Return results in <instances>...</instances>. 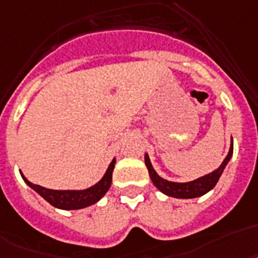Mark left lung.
I'll return each mask as SVG.
<instances>
[{"label":"left lung","instance_id":"obj_1","mask_svg":"<svg viewBox=\"0 0 258 258\" xmlns=\"http://www.w3.org/2000/svg\"><path fill=\"white\" fill-rule=\"evenodd\" d=\"M232 154H233V140H232V146L229 148L227 158L224 159V162L221 163V165L216 171H213L212 173H208V175H205L203 177H199V179L194 180V181H189V183H173V181L162 179L158 173L155 172V169L152 168V164H151L147 154L144 156V162H146V165H147L148 173H150L152 183L155 184V187L158 188L159 190H162L163 194L176 199H194L203 196V195L209 192L216 185L224 168H225V165L231 160Z\"/></svg>","mask_w":258,"mask_h":258}]
</instances>
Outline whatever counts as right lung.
Instances as JSON below:
<instances>
[{"mask_svg":"<svg viewBox=\"0 0 258 258\" xmlns=\"http://www.w3.org/2000/svg\"><path fill=\"white\" fill-rule=\"evenodd\" d=\"M115 167V159L108 165L107 171L104 173L99 183H96L93 187L87 188L83 190H55V189H47L45 187L37 185V184L30 183L26 177L21 173V176L24 177L25 183L30 188L38 192L42 198L45 199L46 202L59 209H81L86 208L89 205L95 204L99 202L100 199L103 198L106 192L110 189L111 181H112V171Z\"/></svg>","mask_w":258,"mask_h":258,"instance_id":"1","label":"right lung"}]
</instances>
